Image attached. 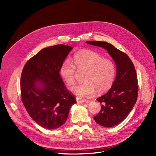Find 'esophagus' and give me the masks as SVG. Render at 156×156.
I'll use <instances>...</instances> for the list:
<instances>
[{"label": "esophagus", "mask_w": 156, "mask_h": 156, "mask_svg": "<svg viewBox=\"0 0 156 156\" xmlns=\"http://www.w3.org/2000/svg\"><path fill=\"white\" fill-rule=\"evenodd\" d=\"M76 101L77 103H84L86 102L87 100H84V99H82V98H76Z\"/></svg>", "instance_id": "34e87169"}]
</instances>
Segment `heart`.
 Segmentation results:
<instances>
[{
  "label": "heart",
  "instance_id": "obj_1",
  "mask_svg": "<svg viewBox=\"0 0 156 156\" xmlns=\"http://www.w3.org/2000/svg\"><path fill=\"white\" fill-rule=\"evenodd\" d=\"M73 62L79 70H86L83 77L84 82L70 88L75 95L89 98L94 95L96 90L101 93L112 87L116 76V67L112 60L104 58L96 51L84 49L74 55ZM60 75L69 85L75 83V68L69 60L63 61L60 68Z\"/></svg>",
  "mask_w": 156,
  "mask_h": 156
}]
</instances>
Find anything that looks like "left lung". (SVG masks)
<instances>
[{"label": "left lung", "instance_id": "obj_1", "mask_svg": "<svg viewBox=\"0 0 156 156\" xmlns=\"http://www.w3.org/2000/svg\"><path fill=\"white\" fill-rule=\"evenodd\" d=\"M86 43L107 50L116 65L115 81L109 90L97 99L101 107L94 116V120L103 127L115 126L126 119L136 101L138 82L135 68L129 56L111 44L98 41Z\"/></svg>", "mask_w": 156, "mask_h": 156}]
</instances>
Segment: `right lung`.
Returning a JSON list of instances; mask_svg holds the SVG:
<instances>
[{"mask_svg":"<svg viewBox=\"0 0 156 156\" xmlns=\"http://www.w3.org/2000/svg\"><path fill=\"white\" fill-rule=\"evenodd\" d=\"M72 49L63 44L44 48L28 60L23 69V103L32 119L45 129L62 126L71 107L76 103L59 73L61 64Z\"/></svg>","mask_w":156,"mask_h":156,"instance_id":"right-lung-1","label":"right lung"}]
</instances>
